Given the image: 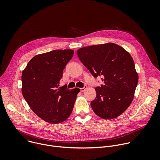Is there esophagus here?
Listing matches in <instances>:
<instances>
[{
	"instance_id": "obj_1",
	"label": "esophagus",
	"mask_w": 160,
	"mask_h": 160,
	"mask_svg": "<svg viewBox=\"0 0 160 160\" xmlns=\"http://www.w3.org/2000/svg\"><path fill=\"white\" fill-rule=\"evenodd\" d=\"M87 87L86 86V85H85L84 86V87H83V88H80V91L82 92H84V91L87 89Z\"/></svg>"
}]
</instances>
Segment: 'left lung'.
<instances>
[{"instance_id":"left-lung-1","label":"left lung","mask_w":160,"mask_h":160,"mask_svg":"<svg viewBox=\"0 0 160 160\" xmlns=\"http://www.w3.org/2000/svg\"><path fill=\"white\" fill-rule=\"evenodd\" d=\"M77 53L94 77L101 76L104 82L95 88L96 98L90 102L94 112L106 120L118 117L130 105L138 83L132 56L113 43L84 47Z\"/></svg>"}]
</instances>
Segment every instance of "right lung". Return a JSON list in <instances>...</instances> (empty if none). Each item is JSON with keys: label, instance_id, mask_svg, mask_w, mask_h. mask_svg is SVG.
Instances as JSON below:
<instances>
[{"label": "right lung", "instance_id": "1", "mask_svg": "<svg viewBox=\"0 0 160 160\" xmlns=\"http://www.w3.org/2000/svg\"><path fill=\"white\" fill-rule=\"evenodd\" d=\"M72 49L54 50L34 56L22 71V94L36 115L49 123L65 121L73 111L80 89L58 88Z\"/></svg>", "mask_w": 160, "mask_h": 160}]
</instances>
